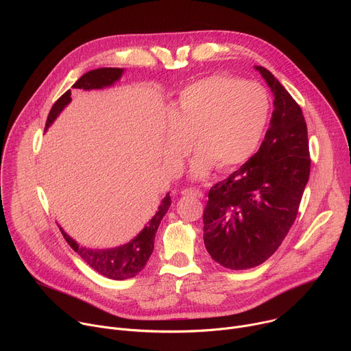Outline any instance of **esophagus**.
I'll list each match as a JSON object with an SVG mask.
<instances>
[{
    "label": "esophagus",
    "instance_id": "1",
    "mask_svg": "<svg viewBox=\"0 0 351 351\" xmlns=\"http://www.w3.org/2000/svg\"><path fill=\"white\" fill-rule=\"evenodd\" d=\"M183 195H187V197H194V198H203L204 197V193L202 190H197V189H184L182 191Z\"/></svg>",
    "mask_w": 351,
    "mask_h": 351
}]
</instances>
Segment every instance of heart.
<instances>
[{
  "label": "heart",
  "mask_w": 351,
  "mask_h": 351,
  "mask_svg": "<svg viewBox=\"0 0 351 351\" xmlns=\"http://www.w3.org/2000/svg\"><path fill=\"white\" fill-rule=\"evenodd\" d=\"M271 117V97L258 83L211 75L187 84L171 106L164 145L168 165L178 169L189 152H198L191 175L202 178L214 165L228 171L244 164L260 147Z\"/></svg>",
  "instance_id": "obj_1"
}]
</instances>
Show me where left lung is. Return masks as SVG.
<instances>
[{"mask_svg": "<svg viewBox=\"0 0 351 351\" xmlns=\"http://www.w3.org/2000/svg\"><path fill=\"white\" fill-rule=\"evenodd\" d=\"M256 69L275 97L269 129L258 152L211 187L203 215L207 252L234 271L276 252L295 221L311 167L302 108L268 69Z\"/></svg>", "mask_w": 351, "mask_h": 351, "instance_id": "1", "label": "left lung"}]
</instances>
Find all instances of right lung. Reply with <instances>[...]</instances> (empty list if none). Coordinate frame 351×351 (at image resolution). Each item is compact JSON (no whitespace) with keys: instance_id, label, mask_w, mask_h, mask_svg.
<instances>
[{"instance_id":"obj_1","label":"right lung","mask_w":351,"mask_h":351,"mask_svg":"<svg viewBox=\"0 0 351 351\" xmlns=\"http://www.w3.org/2000/svg\"><path fill=\"white\" fill-rule=\"evenodd\" d=\"M123 73L122 68H99L84 73L72 87L80 90H93V88H103L107 86L114 84L117 80L121 79ZM71 103V90L62 94L56 104L53 106L51 111L48 114L45 122V130L49 128L60 112ZM171 207V197L169 193L162 199V203L158 207L157 214L152 218L144 229L129 243L107 250H98V248H87L76 243L71 236H68L62 228L61 232L68 241V244L75 250L80 256V258L95 272L103 275L108 279L114 280H125L129 278L136 276L141 269L145 267L148 258L152 257L154 250V239L161 223V219L167 214L168 208Z\"/></svg>"}]
</instances>
